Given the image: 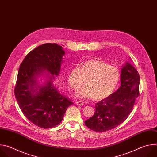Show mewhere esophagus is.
<instances>
[{
  "instance_id": "obj_1",
  "label": "esophagus",
  "mask_w": 157,
  "mask_h": 157,
  "mask_svg": "<svg viewBox=\"0 0 157 157\" xmlns=\"http://www.w3.org/2000/svg\"><path fill=\"white\" fill-rule=\"evenodd\" d=\"M76 104H77V105H83L84 104V103L82 101H76Z\"/></svg>"
}]
</instances>
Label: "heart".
<instances>
[{"mask_svg":"<svg viewBox=\"0 0 157 157\" xmlns=\"http://www.w3.org/2000/svg\"><path fill=\"white\" fill-rule=\"evenodd\" d=\"M121 77L116 67L102 60L89 59L82 63L79 67H73L67 75V80L70 87L77 90L86 79V86L76 93V96L102 101L115 93Z\"/></svg>","mask_w":157,"mask_h":157,"instance_id":"b5f03b06","label":"heart"}]
</instances>
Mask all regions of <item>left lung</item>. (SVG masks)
Returning <instances> with one entry per match:
<instances>
[{
	"mask_svg": "<svg viewBox=\"0 0 157 157\" xmlns=\"http://www.w3.org/2000/svg\"><path fill=\"white\" fill-rule=\"evenodd\" d=\"M121 85L107 99L98 102L93 117L85 125L96 132H105L122 124L130 115L136 99L139 96L140 76L132 64L126 62L121 74Z\"/></svg>",
	"mask_w": 157,
	"mask_h": 157,
	"instance_id": "obj_1",
	"label": "left lung"
}]
</instances>
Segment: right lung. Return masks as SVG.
Wrapping results in <instances>:
<instances>
[{
  "label": "right lung",
  "instance_id": "obj_1",
  "mask_svg": "<svg viewBox=\"0 0 157 157\" xmlns=\"http://www.w3.org/2000/svg\"><path fill=\"white\" fill-rule=\"evenodd\" d=\"M64 54L56 43L43 44L27 54L18 70L14 90L18 105L31 122L43 128L58 125L73 104L53 82L59 74ZM40 76L48 79L41 83Z\"/></svg>",
  "mask_w": 157,
  "mask_h": 157
}]
</instances>
